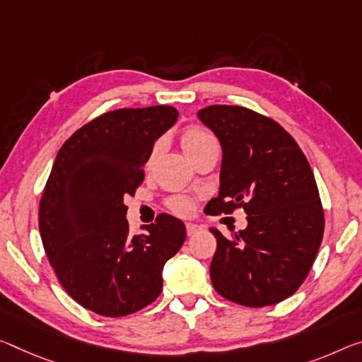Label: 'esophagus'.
<instances>
[{
    "mask_svg": "<svg viewBox=\"0 0 362 362\" xmlns=\"http://www.w3.org/2000/svg\"><path fill=\"white\" fill-rule=\"evenodd\" d=\"M203 230V227L202 226H198V223H187V233L190 235H194V233H198V232H202Z\"/></svg>",
    "mask_w": 362,
    "mask_h": 362,
    "instance_id": "esophagus-1",
    "label": "esophagus"
}]
</instances>
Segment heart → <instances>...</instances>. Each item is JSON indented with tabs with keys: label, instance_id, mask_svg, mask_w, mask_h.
<instances>
[{
	"label": "heart",
	"instance_id": "heart-1",
	"mask_svg": "<svg viewBox=\"0 0 362 362\" xmlns=\"http://www.w3.org/2000/svg\"><path fill=\"white\" fill-rule=\"evenodd\" d=\"M211 140H214V139H212L209 134H206L204 130L198 129V127H188L183 130V134L180 136V145L183 148V151H185L188 156H192L194 151L199 150V148L206 145V143ZM156 151H158V148H154L153 156L156 154ZM169 206L172 211L177 212V214H182V216L190 214V212L193 211V203L185 197L172 198L169 202Z\"/></svg>",
	"mask_w": 362,
	"mask_h": 362
}]
</instances>
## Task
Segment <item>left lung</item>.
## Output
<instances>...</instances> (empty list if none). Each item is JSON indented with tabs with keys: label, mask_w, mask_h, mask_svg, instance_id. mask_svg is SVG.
Masks as SVG:
<instances>
[{
	"label": "left lung",
	"mask_w": 362,
	"mask_h": 362,
	"mask_svg": "<svg viewBox=\"0 0 362 362\" xmlns=\"http://www.w3.org/2000/svg\"><path fill=\"white\" fill-rule=\"evenodd\" d=\"M198 119L222 148L219 194L209 214L243 208L248 227L217 240L211 282L237 305H277L305 282L324 235V211L308 159L275 120L242 106H208Z\"/></svg>",
	"instance_id": "8db88e82"
}]
</instances>
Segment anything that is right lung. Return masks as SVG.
Here are the masks:
<instances>
[{"mask_svg": "<svg viewBox=\"0 0 362 362\" xmlns=\"http://www.w3.org/2000/svg\"><path fill=\"white\" fill-rule=\"evenodd\" d=\"M177 117L172 106L117 109L85 124L57 153L40 202V235L61 285L85 309L120 317L160 295L185 223L159 214L132 237L124 198L141 185L154 143Z\"/></svg>", "mask_w": 362, "mask_h": 362, "instance_id": "obj_1", "label": "right lung"}]
</instances>
